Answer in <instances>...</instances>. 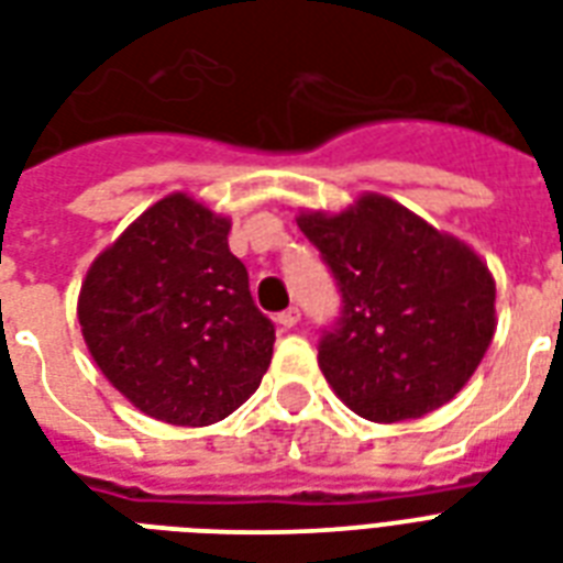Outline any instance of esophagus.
Wrapping results in <instances>:
<instances>
[{"instance_id": "34e87169", "label": "esophagus", "mask_w": 563, "mask_h": 563, "mask_svg": "<svg viewBox=\"0 0 563 563\" xmlns=\"http://www.w3.org/2000/svg\"><path fill=\"white\" fill-rule=\"evenodd\" d=\"M299 317H302V313H299V308H287V311L278 313L276 322L282 325V329H294L296 322H299Z\"/></svg>"}]
</instances>
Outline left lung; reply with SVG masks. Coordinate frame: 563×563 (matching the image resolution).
Segmentation results:
<instances>
[{
    "instance_id": "8db88e82",
    "label": "left lung",
    "mask_w": 563,
    "mask_h": 563,
    "mask_svg": "<svg viewBox=\"0 0 563 563\" xmlns=\"http://www.w3.org/2000/svg\"><path fill=\"white\" fill-rule=\"evenodd\" d=\"M343 296L320 369L346 408L373 422L413 420L446 405L485 358L496 282L467 243L382 194L346 211H299Z\"/></svg>"
}]
</instances>
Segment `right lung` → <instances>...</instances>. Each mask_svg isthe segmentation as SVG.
I'll use <instances>...</instances> for the list:
<instances>
[{
    "mask_svg": "<svg viewBox=\"0 0 563 563\" xmlns=\"http://www.w3.org/2000/svg\"><path fill=\"white\" fill-rule=\"evenodd\" d=\"M232 220L187 194L146 208L96 255L78 294L81 338L102 376L169 426H211L267 373L276 329L229 250Z\"/></svg>",
    "mask_w": 563,
    "mask_h": 563,
    "instance_id": "obj_1",
    "label": "right lung"
}]
</instances>
